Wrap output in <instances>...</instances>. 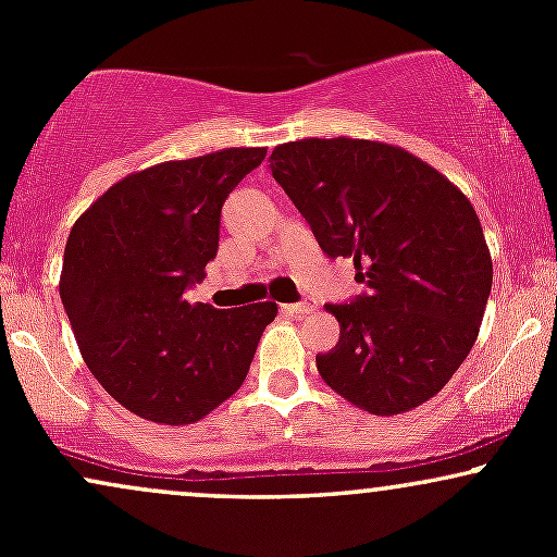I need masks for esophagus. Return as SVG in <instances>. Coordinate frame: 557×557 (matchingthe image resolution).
<instances>
[{"mask_svg": "<svg viewBox=\"0 0 557 557\" xmlns=\"http://www.w3.org/2000/svg\"><path fill=\"white\" fill-rule=\"evenodd\" d=\"M285 309L293 311V314H309V311H314V304H309V300H298V304L285 306Z\"/></svg>", "mask_w": 557, "mask_h": 557, "instance_id": "esophagus-1", "label": "esophagus"}]
</instances>
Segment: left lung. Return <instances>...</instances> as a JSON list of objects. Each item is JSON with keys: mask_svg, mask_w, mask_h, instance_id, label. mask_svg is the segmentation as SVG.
<instances>
[{"mask_svg": "<svg viewBox=\"0 0 557 557\" xmlns=\"http://www.w3.org/2000/svg\"><path fill=\"white\" fill-rule=\"evenodd\" d=\"M270 168L322 251L354 261L367 287L350 304L324 306L341 341L317 356L322 380L374 417L434 398L469 356L492 287L469 198L382 140H290Z\"/></svg>", "mask_w": 557, "mask_h": 557, "instance_id": "1", "label": "left lung"}]
</instances>
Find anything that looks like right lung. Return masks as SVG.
<instances>
[{
  "label": "right lung",
  "mask_w": 557,
  "mask_h": 557,
  "mask_svg": "<svg viewBox=\"0 0 557 557\" xmlns=\"http://www.w3.org/2000/svg\"><path fill=\"white\" fill-rule=\"evenodd\" d=\"M267 149L162 162L114 183L75 220L60 298L81 356L120 406L154 424L203 419L246 380L277 304H188L220 246L225 198Z\"/></svg>",
  "instance_id": "add662e5"
}]
</instances>
